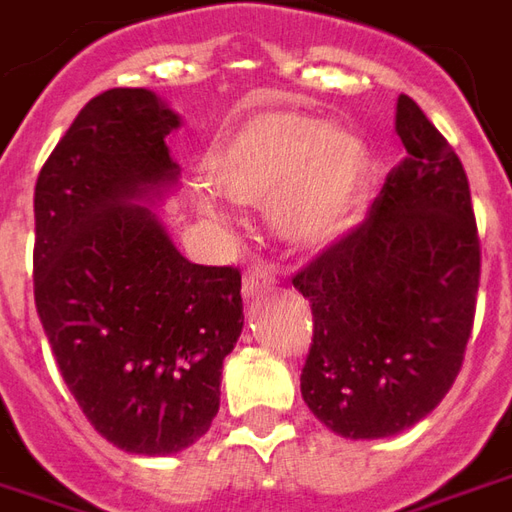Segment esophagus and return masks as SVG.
Returning a JSON list of instances; mask_svg holds the SVG:
<instances>
[{
	"instance_id": "esophagus-1",
	"label": "esophagus",
	"mask_w": 512,
	"mask_h": 512,
	"mask_svg": "<svg viewBox=\"0 0 512 512\" xmlns=\"http://www.w3.org/2000/svg\"><path fill=\"white\" fill-rule=\"evenodd\" d=\"M271 288H274V274H271L266 266L255 263L252 268H246L244 285H241V293H244V299H255V296H263V293L271 291Z\"/></svg>"
}]
</instances>
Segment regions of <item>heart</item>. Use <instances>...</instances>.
Returning <instances> with one entry per match:
<instances>
[{
	"instance_id": "heart-1",
	"label": "heart",
	"mask_w": 512,
	"mask_h": 512,
	"mask_svg": "<svg viewBox=\"0 0 512 512\" xmlns=\"http://www.w3.org/2000/svg\"><path fill=\"white\" fill-rule=\"evenodd\" d=\"M210 185L238 205H268L271 227L296 249H324L355 230L368 205L371 155L346 127L302 113H260L205 155ZM199 210L216 219L210 202Z\"/></svg>"
}]
</instances>
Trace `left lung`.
<instances>
[{"mask_svg": "<svg viewBox=\"0 0 512 512\" xmlns=\"http://www.w3.org/2000/svg\"><path fill=\"white\" fill-rule=\"evenodd\" d=\"M396 135L407 157L368 219L293 277L313 310L302 399L349 441L399 435L438 407L463 363L480 288L460 157L405 94Z\"/></svg>", "mask_w": 512, "mask_h": 512, "instance_id": "1", "label": "left lung"}]
</instances>
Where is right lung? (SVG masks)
Here are the masks:
<instances>
[{
    "instance_id": "right-lung-1",
    "label": "right lung",
    "mask_w": 512,
    "mask_h": 512,
    "mask_svg": "<svg viewBox=\"0 0 512 512\" xmlns=\"http://www.w3.org/2000/svg\"><path fill=\"white\" fill-rule=\"evenodd\" d=\"M180 124L155 91H105L35 182L38 318L85 418L130 455H177L210 430L244 330L241 274L182 257L155 213L180 185Z\"/></svg>"
}]
</instances>
